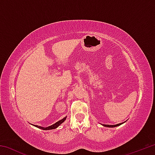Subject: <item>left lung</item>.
<instances>
[{
    "label": "left lung",
    "mask_w": 155,
    "mask_h": 155,
    "mask_svg": "<svg viewBox=\"0 0 155 155\" xmlns=\"http://www.w3.org/2000/svg\"><path fill=\"white\" fill-rule=\"evenodd\" d=\"M123 123H120V124H115V125H107V124H103L104 127H117V126H120Z\"/></svg>",
    "instance_id": "obj_1"
}]
</instances>
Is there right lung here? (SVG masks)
I'll return each mask as SVG.
<instances>
[{
    "label": "right lung",
    "mask_w": 155,
    "mask_h": 155,
    "mask_svg": "<svg viewBox=\"0 0 155 155\" xmlns=\"http://www.w3.org/2000/svg\"><path fill=\"white\" fill-rule=\"evenodd\" d=\"M65 119H66V117H65L64 118H63L62 120H59V121H58L57 122H56L55 124H52V125H51V126H50V127H46V128H44V127H40V126H38V125H35V127H38V128H41V129H42V130H51V129H54V128H56L58 127L60 124H62V123L65 121Z\"/></svg>",
    "instance_id": "obj_1"
}]
</instances>
